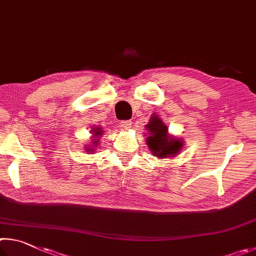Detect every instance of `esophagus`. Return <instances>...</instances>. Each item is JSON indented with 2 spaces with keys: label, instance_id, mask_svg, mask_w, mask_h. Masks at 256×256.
<instances>
[{
  "label": "esophagus",
  "instance_id": "obj_1",
  "mask_svg": "<svg viewBox=\"0 0 256 256\" xmlns=\"http://www.w3.org/2000/svg\"><path fill=\"white\" fill-rule=\"evenodd\" d=\"M132 122L130 120H124L120 122V126L121 127H124V129H129V128H132Z\"/></svg>",
  "mask_w": 256,
  "mask_h": 256
}]
</instances>
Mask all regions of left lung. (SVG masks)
Returning a JSON list of instances; mask_svg holds the SVG:
<instances>
[{
    "label": "left lung",
    "mask_w": 256,
    "mask_h": 256,
    "mask_svg": "<svg viewBox=\"0 0 256 256\" xmlns=\"http://www.w3.org/2000/svg\"><path fill=\"white\" fill-rule=\"evenodd\" d=\"M146 144L152 154L158 158H172L180 154L184 142L182 138L174 137L168 134V128L158 114L150 116L148 124L145 126Z\"/></svg>",
    "instance_id": "1"
}]
</instances>
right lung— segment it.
<instances>
[{"label": "right lung", "instance_id": "right-lung-1", "mask_svg": "<svg viewBox=\"0 0 256 256\" xmlns=\"http://www.w3.org/2000/svg\"><path fill=\"white\" fill-rule=\"evenodd\" d=\"M91 134L93 137L91 142L92 145H85V150L88 152V153H92V152L96 150L94 148H98V144H100V137L104 134V130H102L101 127H93Z\"/></svg>", "mask_w": 256, "mask_h": 256}]
</instances>
